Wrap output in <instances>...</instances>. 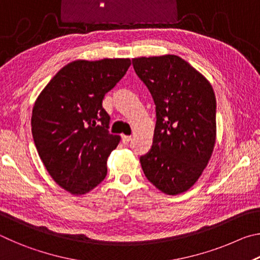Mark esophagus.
Instances as JSON below:
<instances>
[{"label":"esophagus","instance_id":"esophagus-1","mask_svg":"<svg viewBox=\"0 0 260 260\" xmlns=\"http://www.w3.org/2000/svg\"><path fill=\"white\" fill-rule=\"evenodd\" d=\"M131 139H132L131 135H121V141H122V143H124V144L128 143Z\"/></svg>","mask_w":260,"mask_h":260}]
</instances>
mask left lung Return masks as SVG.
Listing matches in <instances>:
<instances>
[{
  "label": "left lung",
  "mask_w": 260,
  "mask_h": 260,
  "mask_svg": "<svg viewBox=\"0 0 260 260\" xmlns=\"http://www.w3.org/2000/svg\"><path fill=\"white\" fill-rule=\"evenodd\" d=\"M156 105L152 147L140 157L143 173L167 195L191 188L212 156L217 124L211 83L175 55L133 58Z\"/></svg>",
  "instance_id": "obj_1"
}]
</instances>
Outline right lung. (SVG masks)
Segmentation results:
<instances>
[{
    "label": "right lung",
    "mask_w": 260,
    "mask_h": 260,
    "mask_svg": "<svg viewBox=\"0 0 260 260\" xmlns=\"http://www.w3.org/2000/svg\"><path fill=\"white\" fill-rule=\"evenodd\" d=\"M129 67V58L71 61L35 101L30 124L39 156L54 181L73 195L107 177L108 157L120 136L109 133L102 101Z\"/></svg>",
    "instance_id": "1"
}]
</instances>
